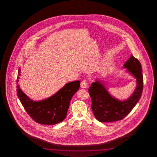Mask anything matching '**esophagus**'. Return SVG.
Here are the masks:
<instances>
[{
    "mask_svg": "<svg viewBox=\"0 0 157 157\" xmlns=\"http://www.w3.org/2000/svg\"><path fill=\"white\" fill-rule=\"evenodd\" d=\"M80 86H81V87L82 88H86L87 87V82H86V81H82L81 82Z\"/></svg>",
    "mask_w": 157,
    "mask_h": 157,
    "instance_id": "esophagus-1",
    "label": "esophagus"
}]
</instances>
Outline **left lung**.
<instances>
[{"instance_id": "obj_1", "label": "left lung", "mask_w": 157, "mask_h": 157, "mask_svg": "<svg viewBox=\"0 0 157 157\" xmlns=\"http://www.w3.org/2000/svg\"><path fill=\"white\" fill-rule=\"evenodd\" d=\"M123 67L136 78L137 86L133 94L124 101L113 97L105 86L97 80L91 84L88 92L92 100L93 114L100 122H113L123 119L132 110L140 99L144 87V78L140 62L131 54Z\"/></svg>"}]
</instances>
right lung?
Masks as SVG:
<instances>
[{"label":"right lung","mask_w":157,"mask_h":157,"mask_svg":"<svg viewBox=\"0 0 157 157\" xmlns=\"http://www.w3.org/2000/svg\"><path fill=\"white\" fill-rule=\"evenodd\" d=\"M20 75L19 69L17 84ZM80 86V81L67 83L53 96L40 101H32L17 86V94L24 109L36 122L42 125H55L67 117L70 102Z\"/></svg>","instance_id":"1"}]
</instances>
